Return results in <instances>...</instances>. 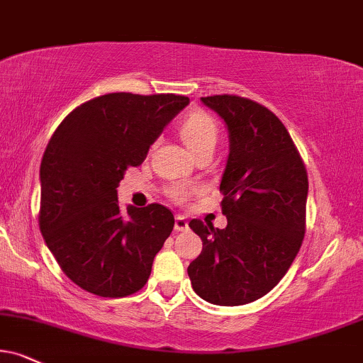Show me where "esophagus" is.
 <instances>
[{
  "label": "esophagus",
  "instance_id": "obj_1",
  "mask_svg": "<svg viewBox=\"0 0 363 363\" xmlns=\"http://www.w3.org/2000/svg\"><path fill=\"white\" fill-rule=\"evenodd\" d=\"M174 230H178V232L189 230V222H186L185 217L177 216V218H174Z\"/></svg>",
  "mask_w": 363,
  "mask_h": 363
}]
</instances>
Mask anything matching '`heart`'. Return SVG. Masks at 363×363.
Wrapping results in <instances>:
<instances>
[{"label":"heart","mask_w":363,"mask_h":363,"mask_svg":"<svg viewBox=\"0 0 363 363\" xmlns=\"http://www.w3.org/2000/svg\"><path fill=\"white\" fill-rule=\"evenodd\" d=\"M180 136L195 155L207 150L213 151L218 141V124L208 113L195 111L180 123ZM186 194L189 191L182 185H174L169 190V195L174 200H185Z\"/></svg>","instance_id":"obj_1"}]
</instances>
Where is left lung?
<instances>
[{
  "label": "left lung",
  "mask_w": 363,
  "mask_h": 363,
  "mask_svg": "<svg viewBox=\"0 0 363 363\" xmlns=\"http://www.w3.org/2000/svg\"><path fill=\"white\" fill-rule=\"evenodd\" d=\"M202 102L225 121L230 153L220 182L225 229L194 218L203 247L190 262L194 291L205 301L240 306L283 279L306 229L308 173L288 129L247 97L222 94Z\"/></svg>",
  "instance_id": "obj_1"
}]
</instances>
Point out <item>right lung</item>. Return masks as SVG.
I'll use <instances>...</instances> for the list:
<instances>
[{"mask_svg":"<svg viewBox=\"0 0 363 363\" xmlns=\"http://www.w3.org/2000/svg\"><path fill=\"white\" fill-rule=\"evenodd\" d=\"M189 102L106 94L75 107L52 134L40 167V230L60 269L87 293L123 298L146 284L174 217L160 203L123 213L116 189Z\"/></svg>","mask_w":363,"mask_h":363,"instance_id":"add662e5","label":"right lung"}]
</instances>
